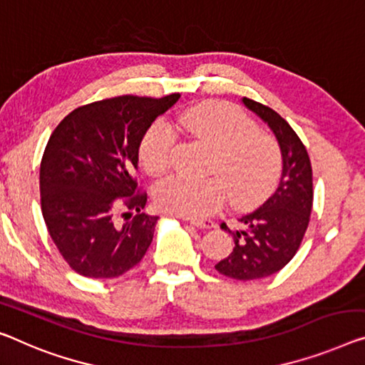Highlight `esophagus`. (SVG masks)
Wrapping results in <instances>:
<instances>
[{
  "label": "esophagus",
  "instance_id": "obj_1",
  "mask_svg": "<svg viewBox=\"0 0 365 365\" xmlns=\"http://www.w3.org/2000/svg\"><path fill=\"white\" fill-rule=\"evenodd\" d=\"M190 225L195 227H200V230H210V227H215V222L211 220H192Z\"/></svg>",
  "mask_w": 365,
  "mask_h": 365
}]
</instances>
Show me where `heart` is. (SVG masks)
<instances>
[{
    "label": "heart",
    "mask_w": 365,
    "mask_h": 365,
    "mask_svg": "<svg viewBox=\"0 0 365 365\" xmlns=\"http://www.w3.org/2000/svg\"><path fill=\"white\" fill-rule=\"evenodd\" d=\"M173 124L210 149L206 172L216 177H175L159 183L154 188V203L160 211L183 217L210 216L221 208L227 193L236 205L254 203L279 177V145L230 103H200L178 114ZM175 128L159 119L140 139L139 162L150 177H164L172 168L178 140Z\"/></svg>",
    "instance_id": "1"
}]
</instances>
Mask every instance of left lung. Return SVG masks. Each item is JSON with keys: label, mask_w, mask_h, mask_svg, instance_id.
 <instances>
[{"label": "left lung", "mask_w": 365, "mask_h": 365, "mask_svg": "<svg viewBox=\"0 0 365 365\" xmlns=\"http://www.w3.org/2000/svg\"><path fill=\"white\" fill-rule=\"evenodd\" d=\"M242 103L274 130L284 159L275 192L239 217L241 230L221 225L235 237V249L215 267L221 275L246 282L284 269L300 249L313 206V168L302 139L279 113L246 96Z\"/></svg>", "instance_id": "8db88e82"}]
</instances>
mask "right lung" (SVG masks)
Segmentation results:
<instances>
[{
  "mask_svg": "<svg viewBox=\"0 0 365 365\" xmlns=\"http://www.w3.org/2000/svg\"><path fill=\"white\" fill-rule=\"evenodd\" d=\"M178 98H106L78 106L53 129L41 162V210L57 251L77 274L113 279L148 252L157 216L143 213L139 144Z\"/></svg>",
  "mask_w": 365,
  "mask_h": 365,
  "instance_id": "add662e5",
  "label": "right lung"
}]
</instances>
